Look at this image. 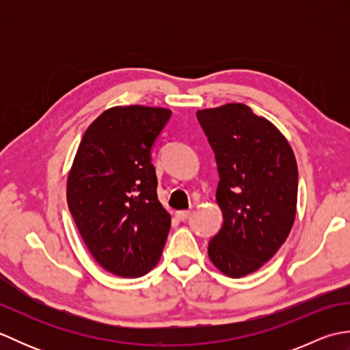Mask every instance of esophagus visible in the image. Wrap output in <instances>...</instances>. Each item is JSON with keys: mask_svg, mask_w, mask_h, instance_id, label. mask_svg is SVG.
<instances>
[{"mask_svg": "<svg viewBox=\"0 0 350 350\" xmlns=\"http://www.w3.org/2000/svg\"><path fill=\"white\" fill-rule=\"evenodd\" d=\"M189 215H191L189 211H179V212H176V218L179 221H185V219H188Z\"/></svg>", "mask_w": 350, "mask_h": 350, "instance_id": "obj_1", "label": "esophagus"}]
</instances>
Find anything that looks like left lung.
Wrapping results in <instances>:
<instances>
[{"label": "left lung", "mask_w": 350, "mask_h": 350, "mask_svg": "<svg viewBox=\"0 0 350 350\" xmlns=\"http://www.w3.org/2000/svg\"><path fill=\"white\" fill-rule=\"evenodd\" d=\"M215 153L222 226L209 241V258L233 278L257 271L292 230L298 165L287 139L243 103L197 111Z\"/></svg>", "instance_id": "left-lung-1"}]
</instances>
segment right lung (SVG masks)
Segmentation results:
<instances>
[{
  "label": "right lung",
  "instance_id": "obj_1",
  "mask_svg": "<svg viewBox=\"0 0 350 350\" xmlns=\"http://www.w3.org/2000/svg\"><path fill=\"white\" fill-rule=\"evenodd\" d=\"M170 117L165 108H111L88 126L73 161L69 211L96 262L118 277L147 273L167 241L152 148Z\"/></svg>",
  "mask_w": 350,
  "mask_h": 350
}]
</instances>
